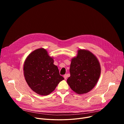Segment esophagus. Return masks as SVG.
Returning a JSON list of instances; mask_svg holds the SVG:
<instances>
[{
  "label": "esophagus",
  "mask_w": 124,
  "mask_h": 124,
  "mask_svg": "<svg viewBox=\"0 0 124 124\" xmlns=\"http://www.w3.org/2000/svg\"><path fill=\"white\" fill-rule=\"evenodd\" d=\"M67 75H65L64 76V79H67Z\"/></svg>",
  "instance_id": "obj_1"
}]
</instances>
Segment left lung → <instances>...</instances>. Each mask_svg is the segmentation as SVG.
<instances>
[{"mask_svg":"<svg viewBox=\"0 0 124 124\" xmlns=\"http://www.w3.org/2000/svg\"><path fill=\"white\" fill-rule=\"evenodd\" d=\"M70 72L67 83L75 93L83 94L96 86L100 78L101 68L97 57L92 52L79 49L77 56L71 59Z\"/></svg>","mask_w":124,"mask_h":124,"instance_id":"8db88e82","label":"left lung"}]
</instances>
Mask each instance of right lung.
I'll use <instances>...</instances> for the list:
<instances>
[{
  "label": "right lung",
  "mask_w": 124,
  "mask_h": 124,
  "mask_svg": "<svg viewBox=\"0 0 124 124\" xmlns=\"http://www.w3.org/2000/svg\"><path fill=\"white\" fill-rule=\"evenodd\" d=\"M54 57L44 48L34 50L27 56L23 64L25 79L36 93L46 96L54 91L64 78L60 75Z\"/></svg>",
  "instance_id": "1"
}]
</instances>
